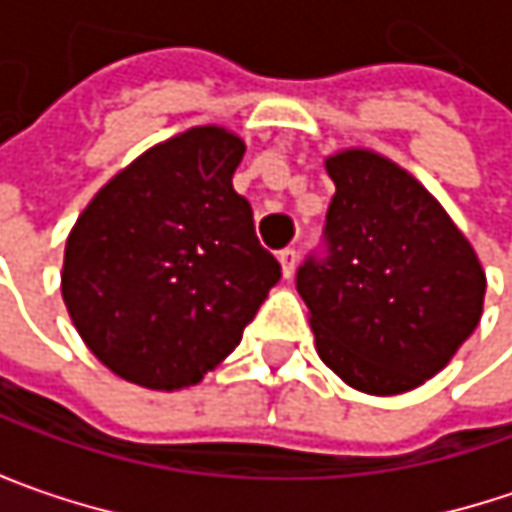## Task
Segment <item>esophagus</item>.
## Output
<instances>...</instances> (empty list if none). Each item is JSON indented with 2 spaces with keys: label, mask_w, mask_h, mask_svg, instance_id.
<instances>
[{
  "label": "esophagus",
  "mask_w": 512,
  "mask_h": 512,
  "mask_svg": "<svg viewBox=\"0 0 512 512\" xmlns=\"http://www.w3.org/2000/svg\"><path fill=\"white\" fill-rule=\"evenodd\" d=\"M296 260H299L296 249H284V252H278V263H281V275H284V278H290V275L296 272Z\"/></svg>",
  "instance_id": "obj_1"
}]
</instances>
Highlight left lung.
<instances>
[{"label":"left lung","instance_id":"obj_1","mask_svg":"<svg viewBox=\"0 0 512 512\" xmlns=\"http://www.w3.org/2000/svg\"><path fill=\"white\" fill-rule=\"evenodd\" d=\"M326 171L329 257L296 275L317 356L356 391L406 394L477 329L486 272L436 195L394 159L344 148Z\"/></svg>","mask_w":512,"mask_h":512}]
</instances>
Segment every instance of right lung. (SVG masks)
Masks as SVG:
<instances>
[{"label": "right lung", "instance_id": "1", "mask_svg": "<svg viewBox=\"0 0 512 512\" xmlns=\"http://www.w3.org/2000/svg\"><path fill=\"white\" fill-rule=\"evenodd\" d=\"M243 154L237 133L189 127L106 180L70 228L61 299L115 376L151 391L198 385L281 278L231 183Z\"/></svg>", "mask_w": 512, "mask_h": 512}]
</instances>
